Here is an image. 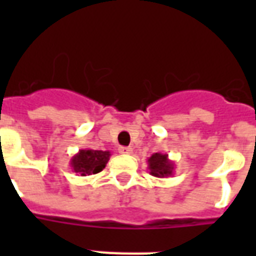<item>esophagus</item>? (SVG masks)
<instances>
[{
	"label": "esophagus",
	"mask_w": 256,
	"mask_h": 256,
	"mask_svg": "<svg viewBox=\"0 0 256 256\" xmlns=\"http://www.w3.org/2000/svg\"><path fill=\"white\" fill-rule=\"evenodd\" d=\"M118 152H120V154H124V156H130V154H132V148L122 146V148H118Z\"/></svg>",
	"instance_id": "obj_1"
}]
</instances>
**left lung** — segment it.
<instances>
[{
    "label": "left lung",
    "instance_id": "obj_1",
    "mask_svg": "<svg viewBox=\"0 0 256 256\" xmlns=\"http://www.w3.org/2000/svg\"><path fill=\"white\" fill-rule=\"evenodd\" d=\"M148 168L150 174L156 178H168L174 175L175 164L171 160H168V154L154 152L150 158H148Z\"/></svg>",
    "mask_w": 256,
    "mask_h": 256
}]
</instances>
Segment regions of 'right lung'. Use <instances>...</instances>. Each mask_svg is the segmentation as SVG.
I'll return each instance as SVG.
<instances>
[{
    "mask_svg": "<svg viewBox=\"0 0 256 256\" xmlns=\"http://www.w3.org/2000/svg\"><path fill=\"white\" fill-rule=\"evenodd\" d=\"M110 152L104 150H92V148H82L72 156L70 168L72 171L81 176H88L100 172L104 168L106 164L110 160Z\"/></svg>",
    "mask_w": 256,
    "mask_h": 256,
    "instance_id": "1",
    "label": "right lung"
}]
</instances>
